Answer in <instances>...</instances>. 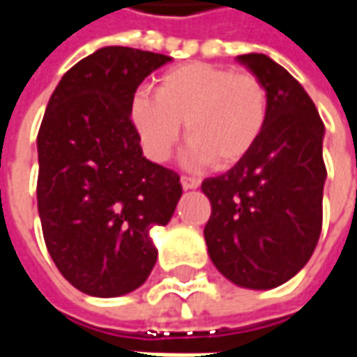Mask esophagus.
I'll return each mask as SVG.
<instances>
[{
  "instance_id": "esophagus-1",
  "label": "esophagus",
  "mask_w": 357,
  "mask_h": 357,
  "mask_svg": "<svg viewBox=\"0 0 357 357\" xmlns=\"http://www.w3.org/2000/svg\"><path fill=\"white\" fill-rule=\"evenodd\" d=\"M201 185V181L193 176H181V187L183 189H197V187Z\"/></svg>"
}]
</instances>
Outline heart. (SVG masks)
<instances>
[{
    "instance_id": "obj_1",
    "label": "heart",
    "mask_w": 357,
    "mask_h": 357,
    "mask_svg": "<svg viewBox=\"0 0 357 357\" xmlns=\"http://www.w3.org/2000/svg\"><path fill=\"white\" fill-rule=\"evenodd\" d=\"M130 114L145 153L156 162L170 158L185 122L189 162L231 166L260 139L269 93L252 73L189 63L164 73L155 97L135 95Z\"/></svg>"
}]
</instances>
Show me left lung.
Returning a JSON list of instances; mask_svg holds the SVG:
<instances>
[{
    "label": "left lung",
    "mask_w": 357,
    "mask_h": 357,
    "mask_svg": "<svg viewBox=\"0 0 357 357\" xmlns=\"http://www.w3.org/2000/svg\"><path fill=\"white\" fill-rule=\"evenodd\" d=\"M266 84L269 116L239 162L202 181L210 260L239 287L273 289L306 266L323 224L325 126L298 82L262 53L239 55Z\"/></svg>",
    "instance_id": "1"
}]
</instances>
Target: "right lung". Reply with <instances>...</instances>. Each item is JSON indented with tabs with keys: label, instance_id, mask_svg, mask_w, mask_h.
<instances>
[{
	"label": "right lung",
	"instance_id": "1",
	"mask_svg": "<svg viewBox=\"0 0 357 357\" xmlns=\"http://www.w3.org/2000/svg\"><path fill=\"white\" fill-rule=\"evenodd\" d=\"M172 57L102 47L59 82L38 132V212L45 247L78 291L112 298L147 281L155 225L170 222L179 176L143 156L133 95Z\"/></svg>",
	"mask_w": 357,
	"mask_h": 357
}]
</instances>
